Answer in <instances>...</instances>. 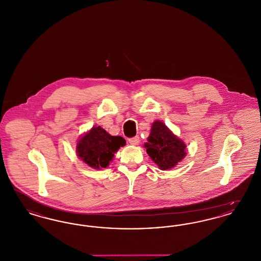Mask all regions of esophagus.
Returning a JSON list of instances; mask_svg holds the SVG:
<instances>
[{
    "mask_svg": "<svg viewBox=\"0 0 261 261\" xmlns=\"http://www.w3.org/2000/svg\"><path fill=\"white\" fill-rule=\"evenodd\" d=\"M128 142H129L131 145H133V146H136V145H138V144L140 143V138H139V136L133 137V138H129V139H128Z\"/></svg>",
    "mask_w": 261,
    "mask_h": 261,
    "instance_id": "1",
    "label": "esophagus"
}]
</instances>
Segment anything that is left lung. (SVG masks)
<instances>
[{
	"mask_svg": "<svg viewBox=\"0 0 261 261\" xmlns=\"http://www.w3.org/2000/svg\"><path fill=\"white\" fill-rule=\"evenodd\" d=\"M149 158L160 169H172L186 156V144L164 124L155 120L144 144Z\"/></svg>",
	"mask_w": 261,
	"mask_h": 261,
	"instance_id": "1",
	"label": "left lung"
}]
</instances>
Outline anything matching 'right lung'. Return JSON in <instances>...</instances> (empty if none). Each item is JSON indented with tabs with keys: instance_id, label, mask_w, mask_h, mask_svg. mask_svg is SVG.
Returning <instances> with one entry per match:
<instances>
[{
	"instance_id": "right-lung-1",
	"label": "right lung",
	"mask_w": 261,
	"mask_h": 261,
	"mask_svg": "<svg viewBox=\"0 0 261 261\" xmlns=\"http://www.w3.org/2000/svg\"><path fill=\"white\" fill-rule=\"evenodd\" d=\"M125 145L122 137L112 136L100 126H93L77 141L76 153L88 166L101 169L110 165L114 153Z\"/></svg>"
}]
</instances>
